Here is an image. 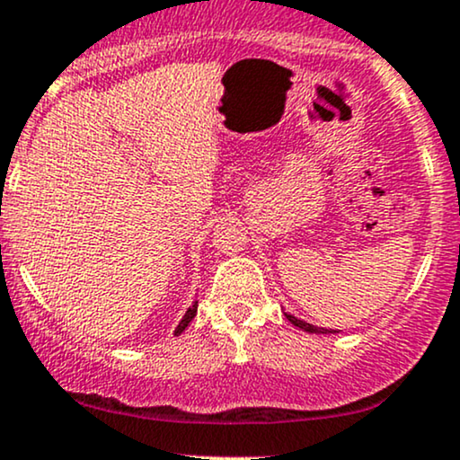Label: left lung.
Wrapping results in <instances>:
<instances>
[{
	"instance_id": "1",
	"label": "left lung",
	"mask_w": 460,
	"mask_h": 460,
	"mask_svg": "<svg viewBox=\"0 0 460 460\" xmlns=\"http://www.w3.org/2000/svg\"><path fill=\"white\" fill-rule=\"evenodd\" d=\"M286 314V318H288L290 323H293L295 327H299V329H304V332H307V333H338L336 329H327V327H316V325H312V323H305V321H301V318H296V316H293V314H288V312H284Z\"/></svg>"
}]
</instances>
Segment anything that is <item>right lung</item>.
<instances>
[{
    "instance_id": "right-lung-1",
    "label": "right lung",
    "mask_w": 460,
    "mask_h": 460,
    "mask_svg": "<svg viewBox=\"0 0 460 460\" xmlns=\"http://www.w3.org/2000/svg\"><path fill=\"white\" fill-rule=\"evenodd\" d=\"M196 314H198V301H196V304H193V305L189 307V310L185 312V316H182V321L178 323V327L174 329V336H181V333L185 332L187 325H189V323L193 321V316H196Z\"/></svg>"
}]
</instances>
